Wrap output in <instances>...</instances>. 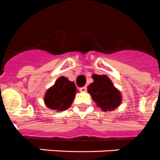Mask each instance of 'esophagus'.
Listing matches in <instances>:
<instances>
[{"mask_svg": "<svg viewBox=\"0 0 160 160\" xmlns=\"http://www.w3.org/2000/svg\"><path fill=\"white\" fill-rule=\"evenodd\" d=\"M86 90H87L86 86H84V87H81V88H80V92H86Z\"/></svg>", "mask_w": 160, "mask_h": 160, "instance_id": "esophagus-1", "label": "esophagus"}]
</instances>
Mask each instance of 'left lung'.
I'll return each mask as SVG.
<instances>
[{"instance_id":"8db88e82","label":"left lung","mask_w":160,"mask_h":160,"mask_svg":"<svg viewBox=\"0 0 160 160\" xmlns=\"http://www.w3.org/2000/svg\"><path fill=\"white\" fill-rule=\"evenodd\" d=\"M93 82L88 86V92L92 97L96 105L102 111H112L115 110L122 102L120 91L114 86L113 83L106 75L92 76Z\"/></svg>"}]
</instances>
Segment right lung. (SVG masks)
Listing matches in <instances>:
<instances>
[{
	"label": "right lung",
	"instance_id": "obj_1",
	"mask_svg": "<svg viewBox=\"0 0 160 160\" xmlns=\"http://www.w3.org/2000/svg\"><path fill=\"white\" fill-rule=\"evenodd\" d=\"M76 92L77 90L75 83L70 81L67 77L61 76L46 91L44 102L49 109L58 112L65 111L72 105Z\"/></svg>",
	"mask_w": 160,
	"mask_h": 160
}]
</instances>
